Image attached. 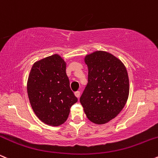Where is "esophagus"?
<instances>
[{
    "label": "esophagus",
    "instance_id": "34e87169",
    "mask_svg": "<svg viewBox=\"0 0 158 158\" xmlns=\"http://www.w3.org/2000/svg\"><path fill=\"white\" fill-rule=\"evenodd\" d=\"M75 95L76 97H77V98H79L80 95H81V92H80L79 91H77V92H75Z\"/></svg>",
    "mask_w": 158,
    "mask_h": 158
}]
</instances>
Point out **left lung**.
Instances as JSON below:
<instances>
[{"mask_svg": "<svg viewBox=\"0 0 158 158\" xmlns=\"http://www.w3.org/2000/svg\"><path fill=\"white\" fill-rule=\"evenodd\" d=\"M88 83L80 98L88 119L103 124L120 112L129 92L128 73L123 63L112 54L97 51L86 55Z\"/></svg>", "mask_w": 158, "mask_h": 158, "instance_id": "obj_1", "label": "left lung"}]
</instances>
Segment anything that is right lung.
Segmentation results:
<instances>
[{
    "label": "right lung",
    "mask_w": 158,
    "mask_h": 158,
    "mask_svg": "<svg viewBox=\"0 0 158 158\" xmlns=\"http://www.w3.org/2000/svg\"><path fill=\"white\" fill-rule=\"evenodd\" d=\"M27 92L37 117L53 127L67 120L70 108L77 101L70 89L66 63L58 55L35 63L28 78Z\"/></svg>",
    "instance_id": "obj_1"
}]
</instances>
